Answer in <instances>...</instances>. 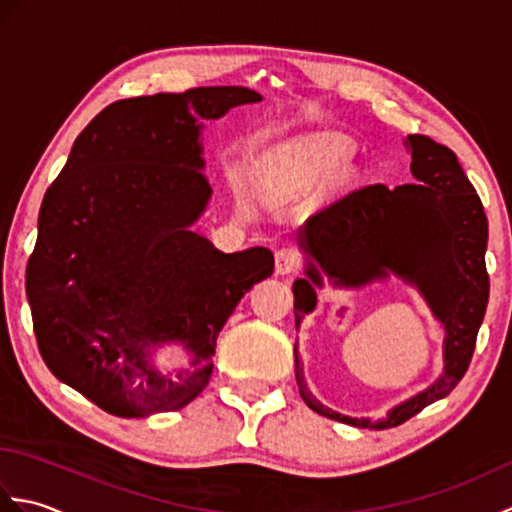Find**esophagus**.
<instances>
[{"label":"esophagus","mask_w":512,"mask_h":512,"mask_svg":"<svg viewBox=\"0 0 512 512\" xmlns=\"http://www.w3.org/2000/svg\"><path fill=\"white\" fill-rule=\"evenodd\" d=\"M301 266V253L297 248L292 246H284L277 250L275 255V270L277 275H288V273H295V270Z\"/></svg>","instance_id":"obj_1"}]
</instances>
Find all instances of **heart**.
Masks as SVG:
<instances>
[{"label": "heart", "mask_w": 512, "mask_h": 512, "mask_svg": "<svg viewBox=\"0 0 512 512\" xmlns=\"http://www.w3.org/2000/svg\"><path fill=\"white\" fill-rule=\"evenodd\" d=\"M347 156H350L347 145L330 136L303 140V143L290 147L286 154L290 162H299V165H306L312 169H334L339 167Z\"/></svg>", "instance_id": "heart-1"}]
</instances>
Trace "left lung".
Masks as SVG:
<instances>
[{
    "mask_svg": "<svg viewBox=\"0 0 512 512\" xmlns=\"http://www.w3.org/2000/svg\"><path fill=\"white\" fill-rule=\"evenodd\" d=\"M411 184L389 189L365 184L345 193L299 228L306 277L297 279L295 323L317 306L323 275L339 288H361L389 273L418 288L444 325V372L420 394L400 402L385 418H352L325 407L310 394L295 347V376L303 402L330 420L361 429H389L455 389L469 369L477 330L488 303V220L480 195L458 156L429 136L411 134Z\"/></svg>",
    "mask_w": 512,
    "mask_h": 512,
    "instance_id": "obj_1",
    "label": "left lung"
}]
</instances>
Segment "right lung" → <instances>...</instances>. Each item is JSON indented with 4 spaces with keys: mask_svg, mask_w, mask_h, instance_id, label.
<instances>
[{
    "mask_svg": "<svg viewBox=\"0 0 512 512\" xmlns=\"http://www.w3.org/2000/svg\"><path fill=\"white\" fill-rule=\"evenodd\" d=\"M257 101L235 85L116 101L74 140L43 195L26 266L39 352L112 416L189 405L209 385L226 319L273 275L268 248L222 253L191 231L213 193L202 121ZM165 342L192 354L176 377L150 356Z\"/></svg>",
    "mask_w": 512,
    "mask_h": 512,
    "instance_id": "add662e5",
    "label": "right lung"
}]
</instances>
